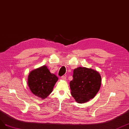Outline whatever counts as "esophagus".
<instances>
[{
  "label": "esophagus",
  "mask_w": 129,
  "mask_h": 129,
  "mask_svg": "<svg viewBox=\"0 0 129 129\" xmlns=\"http://www.w3.org/2000/svg\"><path fill=\"white\" fill-rule=\"evenodd\" d=\"M61 79H62V80H65L66 79H67V77L65 76H62L61 77Z\"/></svg>",
  "instance_id": "obj_1"
}]
</instances>
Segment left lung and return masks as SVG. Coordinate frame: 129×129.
<instances>
[{
	"instance_id": "8db88e82",
	"label": "left lung",
	"mask_w": 129,
	"mask_h": 129,
	"mask_svg": "<svg viewBox=\"0 0 129 129\" xmlns=\"http://www.w3.org/2000/svg\"><path fill=\"white\" fill-rule=\"evenodd\" d=\"M101 76L95 70L79 67L73 70V79L70 83L72 96L78 103H84L92 99L101 85Z\"/></svg>"
}]
</instances>
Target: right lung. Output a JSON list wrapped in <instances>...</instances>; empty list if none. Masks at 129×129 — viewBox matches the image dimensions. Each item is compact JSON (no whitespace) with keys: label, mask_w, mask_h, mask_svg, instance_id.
<instances>
[{"label":"right lung","mask_w":129,"mask_h":129,"mask_svg":"<svg viewBox=\"0 0 129 129\" xmlns=\"http://www.w3.org/2000/svg\"><path fill=\"white\" fill-rule=\"evenodd\" d=\"M58 77L45 65L32 71L28 76V85L36 96L45 99L52 92Z\"/></svg>","instance_id":"add662e5"}]
</instances>
